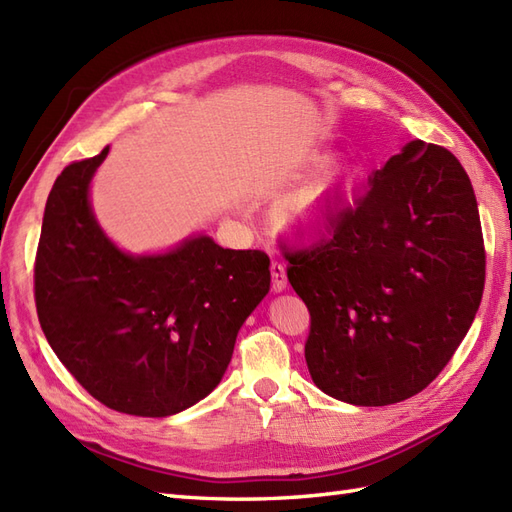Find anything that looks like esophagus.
Instances as JSON below:
<instances>
[{"mask_svg": "<svg viewBox=\"0 0 512 512\" xmlns=\"http://www.w3.org/2000/svg\"><path fill=\"white\" fill-rule=\"evenodd\" d=\"M270 274H272V290L274 292H283L287 287V277H285V266L279 259H272L270 264Z\"/></svg>", "mask_w": 512, "mask_h": 512, "instance_id": "obj_1", "label": "esophagus"}]
</instances>
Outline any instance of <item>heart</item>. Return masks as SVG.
Here are the masks:
<instances>
[{"mask_svg":"<svg viewBox=\"0 0 512 512\" xmlns=\"http://www.w3.org/2000/svg\"><path fill=\"white\" fill-rule=\"evenodd\" d=\"M316 196H318V190H309L305 194L296 196V199H292L290 205L285 207V214L283 216L287 220H303V218H307L309 212H311V207H313V201H316Z\"/></svg>","mask_w":512,"mask_h":512,"instance_id":"1","label":"heart"}]
</instances>
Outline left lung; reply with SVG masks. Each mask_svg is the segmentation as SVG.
<instances>
[{
	"instance_id": "left-lung-1",
	"label": "left lung",
	"mask_w": 512,
	"mask_h": 512,
	"mask_svg": "<svg viewBox=\"0 0 512 512\" xmlns=\"http://www.w3.org/2000/svg\"><path fill=\"white\" fill-rule=\"evenodd\" d=\"M283 255L309 309L313 383L359 406L400 402L435 381L476 318L487 268L465 168L422 140Z\"/></svg>"
}]
</instances>
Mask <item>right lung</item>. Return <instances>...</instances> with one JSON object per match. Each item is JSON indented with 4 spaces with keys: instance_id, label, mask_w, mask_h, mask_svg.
I'll return each mask as SVG.
<instances>
[{
    "instance_id": "add662e5",
    "label": "right lung",
    "mask_w": 512,
    "mask_h": 512,
    "mask_svg": "<svg viewBox=\"0 0 512 512\" xmlns=\"http://www.w3.org/2000/svg\"><path fill=\"white\" fill-rule=\"evenodd\" d=\"M106 155L71 162L49 192L34 259L38 322L95 400L166 417L220 383L240 326L270 290V259L205 235L157 257L121 253L88 205Z\"/></svg>"
}]
</instances>
